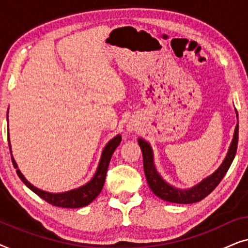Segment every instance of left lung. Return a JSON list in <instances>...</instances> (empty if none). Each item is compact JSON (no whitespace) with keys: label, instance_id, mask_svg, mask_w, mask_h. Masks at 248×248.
Here are the masks:
<instances>
[{"label":"left lung","instance_id":"1","mask_svg":"<svg viewBox=\"0 0 248 248\" xmlns=\"http://www.w3.org/2000/svg\"><path fill=\"white\" fill-rule=\"evenodd\" d=\"M237 144H238V123H237V126L235 128V134H233V139L232 144H230L229 151L221 166L211 176L203 179L200 184L194 186V187L189 189H178L168 185L160 177V175L158 174L155 168L154 155H152L150 144L142 140V139H139V145H140L142 155H143L144 174L145 177H147L149 187L151 188V191L158 198L168 202L179 203V204H189V203L201 201V200L206 198L219 185V183L222 181V178L225 177L227 171H228L233 158H235Z\"/></svg>","mask_w":248,"mask_h":248}]
</instances>
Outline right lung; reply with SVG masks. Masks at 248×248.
<instances>
[{
    "instance_id": "add662e5",
    "label": "right lung",
    "mask_w": 248,
    "mask_h": 248,
    "mask_svg": "<svg viewBox=\"0 0 248 248\" xmlns=\"http://www.w3.org/2000/svg\"><path fill=\"white\" fill-rule=\"evenodd\" d=\"M121 140H122L121 135H117V137H115L113 140L108 142L107 145L104 149L103 155H101V159H100L99 166H98L97 168L96 174H94L93 178L91 179L88 184L81 186V187L77 189H72V191L64 192V193H56V194L42 191V189L35 187V186H32L25 177H23V175L18 169V166H16L15 159L12 157L11 145H10L9 139H8V142L10 147V154H11V158H12V164L16 169V174H18L20 179H21V181L25 183V184L28 186L32 192H35L39 198L45 200L46 202H48L49 204L52 205L61 206V208L77 209V208H82V206L90 204V203L93 202L98 195H99L101 189H103L105 178H106L107 168H108V165H109L111 155H113L115 149L118 147V144H120Z\"/></svg>"
}]
</instances>
